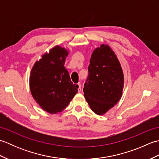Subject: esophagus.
Masks as SVG:
<instances>
[{
    "label": "esophagus",
    "instance_id": "obj_1",
    "mask_svg": "<svg viewBox=\"0 0 159 159\" xmlns=\"http://www.w3.org/2000/svg\"><path fill=\"white\" fill-rule=\"evenodd\" d=\"M77 85H78V86H79V88H78V92H81V85H80V83H78Z\"/></svg>",
    "mask_w": 159,
    "mask_h": 159
}]
</instances>
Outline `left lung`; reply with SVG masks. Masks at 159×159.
<instances>
[{
    "label": "left lung",
    "instance_id": "obj_1",
    "mask_svg": "<svg viewBox=\"0 0 159 159\" xmlns=\"http://www.w3.org/2000/svg\"><path fill=\"white\" fill-rule=\"evenodd\" d=\"M88 70L84 96L91 109L102 116L121 98L124 83L123 70L116 53L106 44L93 50Z\"/></svg>",
    "mask_w": 159,
    "mask_h": 159
}]
</instances>
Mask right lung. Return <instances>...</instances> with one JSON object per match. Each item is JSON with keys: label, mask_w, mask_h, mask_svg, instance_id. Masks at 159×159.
Listing matches in <instances>:
<instances>
[{"label": "right lung", "mask_w": 159, "mask_h": 159, "mask_svg": "<svg viewBox=\"0 0 159 159\" xmlns=\"http://www.w3.org/2000/svg\"><path fill=\"white\" fill-rule=\"evenodd\" d=\"M68 50L56 46L37 61L31 71V93L40 107L51 114L66 109L78 92L79 86L73 84L64 66Z\"/></svg>", "instance_id": "add662e5"}]
</instances>
